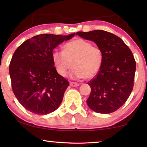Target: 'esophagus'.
Instances as JSON below:
<instances>
[{"label":"esophagus","instance_id":"34e87169","mask_svg":"<svg viewBox=\"0 0 147 147\" xmlns=\"http://www.w3.org/2000/svg\"><path fill=\"white\" fill-rule=\"evenodd\" d=\"M70 86L72 87H76V86H80V84L77 83V82H71Z\"/></svg>","mask_w":147,"mask_h":147}]
</instances>
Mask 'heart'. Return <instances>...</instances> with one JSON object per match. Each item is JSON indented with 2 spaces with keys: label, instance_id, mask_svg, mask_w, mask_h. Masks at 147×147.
I'll use <instances>...</instances> for the list:
<instances>
[{
  "label": "heart",
  "instance_id": "1",
  "mask_svg": "<svg viewBox=\"0 0 147 147\" xmlns=\"http://www.w3.org/2000/svg\"><path fill=\"white\" fill-rule=\"evenodd\" d=\"M52 58L61 76H66L73 66L71 75L76 78H92L100 70L103 61L102 50L82 39L65 43L63 51L54 50Z\"/></svg>",
  "mask_w": 147,
  "mask_h": 147
}]
</instances>
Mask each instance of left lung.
<instances>
[{"label":"left lung","instance_id":"1","mask_svg":"<svg viewBox=\"0 0 147 147\" xmlns=\"http://www.w3.org/2000/svg\"><path fill=\"white\" fill-rule=\"evenodd\" d=\"M76 35L94 41L103 54L100 70L88 83L91 91L87 104L96 113L115 111L133 89L136 63L132 53L120 38L110 32L99 30L78 32Z\"/></svg>","mask_w":147,"mask_h":147}]
</instances>
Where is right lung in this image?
<instances>
[{
	"instance_id": "add662e5",
	"label": "right lung",
	"mask_w": 147,
	"mask_h": 147,
	"mask_svg": "<svg viewBox=\"0 0 147 147\" xmlns=\"http://www.w3.org/2000/svg\"><path fill=\"white\" fill-rule=\"evenodd\" d=\"M74 35H38L15 51L9 69L12 90L28 111L47 115L60 105L69 83L57 72L52 53L58 45Z\"/></svg>"
}]
</instances>
